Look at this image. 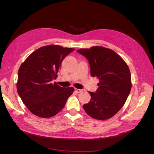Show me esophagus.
<instances>
[{"instance_id": "esophagus-1", "label": "esophagus", "mask_w": 154, "mask_h": 154, "mask_svg": "<svg viewBox=\"0 0 154 154\" xmlns=\"http://www.w3.org/2000/svg\"><path fill=\"white\" fill-rule=\"evenodd\" d=\"M74 90H75V91L78 93H80V92L83 91V90H82V89H78V88H74Z\"/></svg>"}]
</instances>
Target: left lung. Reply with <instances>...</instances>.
I'll use <instances>...</instances> for the list:
<instances>
[{
	"mask_svg": "<svg viewBox=\"0 0 154 154\" xmlns=\"http://www.w3.org/2000/svg\"><path fill=\"white\" fill-rule=\"evenodd\" d=\"M77 52L88 60L91 75L100 80L96 92L83 105L86 113L98 119H108L122 108L132 88L131 74L124 60L113 50L101 46L80 49Z\"/></svg>",
	"mask_w": 154,
	"mask_h": 154,
	"instance_id": "1",
	"label": "left lung"
}]
</instances>
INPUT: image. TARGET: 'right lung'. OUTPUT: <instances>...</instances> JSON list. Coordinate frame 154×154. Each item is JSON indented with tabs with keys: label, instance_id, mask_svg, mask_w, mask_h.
<instances>
[{
	"label": "right lung",
	"instance_id": "right-lung-1",
	"mask_svg": "<svg viewBox=\"0 0 154 154\" xmlns=\"http://www.w3.org/2000/svg\"><path fill=\"white\" fill-rule=\"evenodd\" d=\"M74 50L57 45L44 46L21 64L18 72L17 92L31 113L48 118L63 109L74 88L62 87L53 80L57 79L63 59Z\"/></svg>",
	"mask_w": 154,
	"mask_h": 154
}]
</instances>
